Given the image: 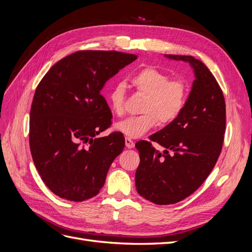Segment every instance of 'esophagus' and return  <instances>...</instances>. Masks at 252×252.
Wrapping results in <instances>:
<instances>
[{
    "label": "esophagus",
    "instance_id": "obj_1",
    "mask_svg": "<svg viewBox=\"0 0 252 252\" xmlns=\"http://www.w3.org/2000/svg\"><path fill=\"white\" fill-rule=\"evenodd\" d=\"M125 145H126V147H127L128 149H131V148H133V147H134V142L131 140V138L126 137L125 138Z\"/></svg>",
    "mask_w": 252,
    "mask_h": 252
}]
</instances>
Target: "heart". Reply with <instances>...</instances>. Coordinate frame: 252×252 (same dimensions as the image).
<instances>
[{
	"label": "heart",
	"instance_id": "b5f03b06",
	"mask_svg": "<svg viewBox=\"0 0 252 252\" xmlns=\"http://www.w3.org/2000/svg\"><path fill=\"white\" fill-rule=\"evenodd\" d=\"M130 82L135 92L143 94L142 115L130 117L115 125L116 130L128 137L136 138L150 129L175 121L184 110L188 88L180 79H170V76L155 66H146L130 77ZM108 102L115 115L121 117L125 112V88L117 83L108 93Z\"/></svg>",
	"mask_w": 252,
	"mask_h": 252
}]
</instances>
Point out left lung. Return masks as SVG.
Wrapping results in <instances>:
<instances>
[{"label":"left lung","instance_id":"obj_1","mask_svg":"<svg viewBox=\"0 0 252 252\" xmlns=\"http://www.w3.org/2000/svg\"><path fill=\"white\" fill-rule=\"evenodd\" d=\"M194 68L195 80L180 116L135 144L140 164L135 172L137 193L155 204H174L193 194L210 175L224 141L226 107L220 85L207 66L193 56L164 55Z\"/></svg>","mask_w":252,"mask_h":252}]
</instances>
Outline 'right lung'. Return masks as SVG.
<instances>
[{
	"label": "right lung",
	"mask_w": 252,
	"mask_h": 252,
	"mask_svg": "<svg viewBox=\"0 0 252 252\" xmlns=\"http://www.w3.org/2000/svg\"><path fill=\"white\" fill-rule=\"evenodd\" d=\"M137 58L117 51H77L43 76L34 94L30 151L45 185L79 202L96 196L110 164L123 151V133L97 137L111 125L104 84Z\"/></svg>",
	"instance_id": "add662e5"
}]
</instances>
